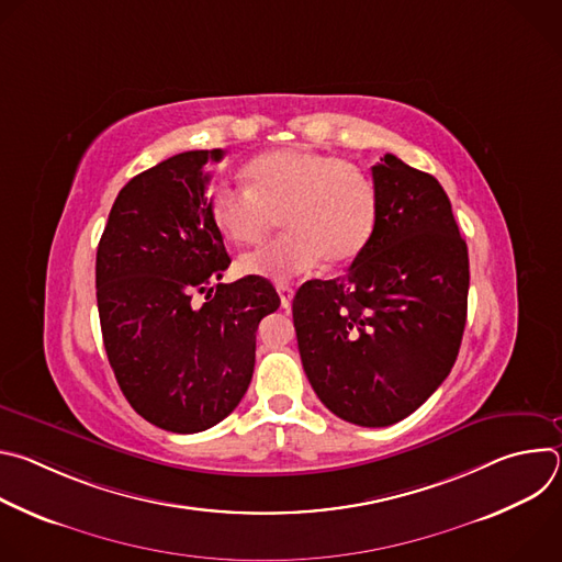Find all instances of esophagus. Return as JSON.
<instances>
[{
	"label": "esophagus",
	"instance_id": "34e87169",
	"mask_svg": "<svg viewBox=\"0 0 562 562\" xmlns=\"http://www.w3.org/2000/svg\"><path fill=\"white\" fill-rule=\"evenodd\" d=\"M278 293H280V304H282L284 308H289V306H291V300H293V295H295V291H293L289 284H280V286H278Z\"/></svg>",
	"mask_w": 562,
	"mask_h": 562
}]
</instances>
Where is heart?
<instances>
[{"label":"heart","mask_w":562,"mask_h":562,"mask_svg":"<svg viewBox=\"0 0 562 562\" xmlns=\"http://www.w3.org/2000/svg\"><path fill=\"white\" fill-rule=\"evenodd\" d=\"M245 180L247 187L217 184L209 195V215L220 235L237 247L260 245L278 217L286 235L239 258V273L282 284L323 258L331 267L351 262L371 239L375 184L338 155L271 150L251 159Z\"/></svg>","instance_id":"heart-1"}]
</instances>
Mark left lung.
Returning a JSON list of instances; mask_svg holds the SVG:
<instances>
[{
	"label": "left lung",
	"mask_w": 562,
	"mask_h": 562,
	"mask_svg": "<svg viewBox=\"0 0 562 562\" xmlns=\"http://www.w3.org/2000/svg\"><path fill=\"white\" fill-rule=\"evenodd\" d=\"M378 217L342 278L293 297L304 373L338 418L389 427L449 375L467 323L469 256L440 182L386 153L371 167Z\"/></svg>",
	"instance_id": "8db88e82"
}]
</instances>
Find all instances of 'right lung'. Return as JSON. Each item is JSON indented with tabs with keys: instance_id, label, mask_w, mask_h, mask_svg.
Returning <instances> with one entry per match:
<instances>
[{
	"instance_id": "right-lung-1",
	"label": "right lung",
	"mask_w": 562,
	"mask_h": 562,
	"mask_svg": "<svg viewBox=\"0 0 562 562\" xmlns=\"http://www.w3.org/2000/svg\"><path fill=\"white\" fill-rule=\"evenodd\" d=\"M222 155L187 150L135 176L98 247V311L115 380L144 420L173 434L204 431L239 405L260 319L280 306L269 280L220 282L231 258L209 215L204 169Z\"/></svg>"
}]
</instances>
